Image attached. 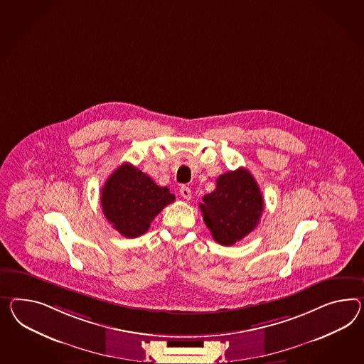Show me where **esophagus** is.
Returning <instances> with one entry per match:
<instances>
[{
  "mask_svg": "<svg viewBox=\"0 0 364 364\" xmlns=\"http://www.w3.org/2000/svg\"><path fill=\"white\" fill-rule=\"evenodd\" d=\"M179 194L183 196L186 200H190V198H191V190H190V187L182 186L179 188Z\"/></svg>",
  "mask_w": 364,
  "mask_h": 364,
  "instance_id": "34e87169",
  "label": "esophagus"
}]
</instances>
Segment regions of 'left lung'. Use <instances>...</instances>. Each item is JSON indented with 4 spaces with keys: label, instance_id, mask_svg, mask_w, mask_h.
Instances as JSON below:
<instances>
[{
    "label": "left lung",
    "instance_id": "1",
    "mask_svg": "<svg viewBox=\"0 0 364 364\" xmlns=\"http://www.w3.org/2000/svg\"><path fill=\"white\" fill-rule=\"evenodd\" d=\"M202 200L199 207L207 228L215 242L227 247L252 232L264 210L260 187L244 168L219 176L216 188Z\"/></svg>",
    "mask_w": 364,
    "mask_h": 364
}]
</instances>
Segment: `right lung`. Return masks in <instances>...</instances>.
Here are the masks:
<instances>
[{
	"label": "right lung",
	"instance_id": "add662e5",
	"mask_svg": "<svg viewBox=\"0 0 364 364\" xmlns=\"http://www.w3.org/2000/svg\"><path fill=\"white\" fill-rule=\"evenodd\" d=\"M174 194L161 187L140 168L122 164L102 188V207L107 220L125 237H139L149 230L153 219Z\"/></svg>",
	"mask_w": 364,
	"mask_h": 364
}]
</instances>
